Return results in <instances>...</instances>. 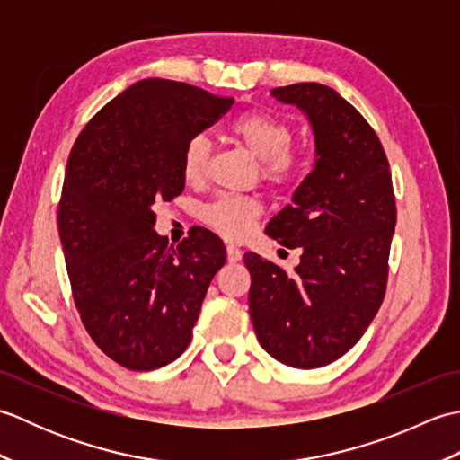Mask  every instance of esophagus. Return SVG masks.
I'll list each match as a JSON object with an SVG mask.
<instances>
[{
	"label": "esophagus",
	"instance_id": "esophagus-1",
	"mask_svg": "<svg viewBox=\"0 0 460 460\" xmlns=\"http://www.w3.org/2000/svg\"><path fill=\"white\" fill-rule=\"evenodd\" d=\"M243 259V251L235 245H227V261L229 262H239Z\"/></svg>",
	"mask_w": 460,
	"mask_h": 460
}]
</instances>
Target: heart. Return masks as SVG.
Instances as JSON below:
<instances>
[{"label": "heart", "mask_w": 460, "mask_h": 460, "mask_svg": "<svg viewBox=\"0 0 460 460\" xmlns=\"http://www.w3.org/2000/svg\"><path fill=\"white\" fill-rule=\"evenodd\" d=\"M229 136L259 160V173L267 183L292 190L306 178L310 160L305 152L292 150V126L277 114L251 111L229 124ZM211 144L195 136L185 144L181 172L190 183H198L208 173ZM262 205L249 195H219L201 208V221L229 241L245 239L255 227Z\"/></svg>", "instance_id": "1"}]
</instances>
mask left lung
I'll list each match as a JSON object with an SVG mask.
<instances>
[{
    "label": "left lung",
    "instance_id": "1",
    "mask_svg": "<svg viewBox=\"0 0 460 460\" xmlns=\"http://www.w3.org/2000/svg\"><path fill=\"white\" fill-rule=\"evenodd\" d=\"M306 112L316 164L267 235L302 249L288 272L247 252L249 312L259 344L298 369L341 358L384 302L397 221L389 162L377 134L354 106L318 83L272 89Z\"/></svg>",
    "mask_w": 460,
    "mask_h": 460
}]
</instances>
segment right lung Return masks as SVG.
<instances>
[{
    "label": "right lung",
    "mask_w": 460,
    "mask_h": 460,
    "mask_svg": "<svg viewBox=\"0 0 460 460\" xmlns=\"http://www.w3.org/2000/svg\"><path fill=\"white\" fill-rule=\"evenodd\" d=\"M233 99L144 79L96 112L76 138L58 201V235L83 324L106 356L150 371L190 346L223 241L190 231L178 247L154 231V205L183 191L185 144Z\"/></svg>",
    "instance_id": "1"
}]
</instances>
